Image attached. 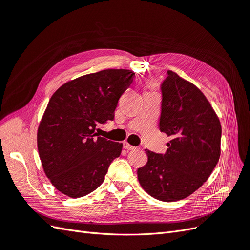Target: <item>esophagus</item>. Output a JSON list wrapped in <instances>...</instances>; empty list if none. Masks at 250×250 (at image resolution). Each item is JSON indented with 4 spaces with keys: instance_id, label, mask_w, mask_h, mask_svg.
Returning <instances> with one entry per match:
<instances>
[{
    "instance_id": "1",
    "label": "esophagus",
    "mask_w": 250,
    "mask_h": 250,
    "mask_svg": "<svg viewBox=\"0 0 250 250\" xmlns=\"http://www.w3.org/2000/svg\"><path fill=\"white\" fill-rule=\"evenodd\" d=\"M123 145H124V148H125L126 150H135V149H137V147H134V146H131V145H130V144H128L127 142H124V144H123Z\"/></svg>"
}]
</instances>
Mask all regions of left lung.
Returning a JSON list of instances; mask_svg holds the SVG:
<instances>
[{"instance_id":"8db88e82","label":"left lung","mask_w":250,"mask_h":250,"mask_svg":"<svg viewBox=\"0 0 250 250\" xmlns=\"http://www.w3.org/2000/svg\"><path fill=\"white\" fill-rule=\"evenodd\" d=\"M160 130L171 141L165 154L146 149L147 164L138 169L140 185L165 202L184 199L206 183L220 157L221 124L199 88L167 72L161 84Z\"/></svg>"}]
</instances>
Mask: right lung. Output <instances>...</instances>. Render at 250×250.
<instances>
[{"mask_svg":"<svg viewBox=\"0 0 250 250\" xmlns=\"http://www.w3.org/2000/svg\"><path fill=\"white\" fill-rule=\"evenodd\" d=\"M133 77L128 70H104L64 83L51 97L37 130V148L44 173L60 193L83 197L104 181L123 145L95 130L115 119Z\"/></svg>","mask_w":250,"mask_h":250,"instance_id":"obj_1","label":"right lung"}]
</instances>
